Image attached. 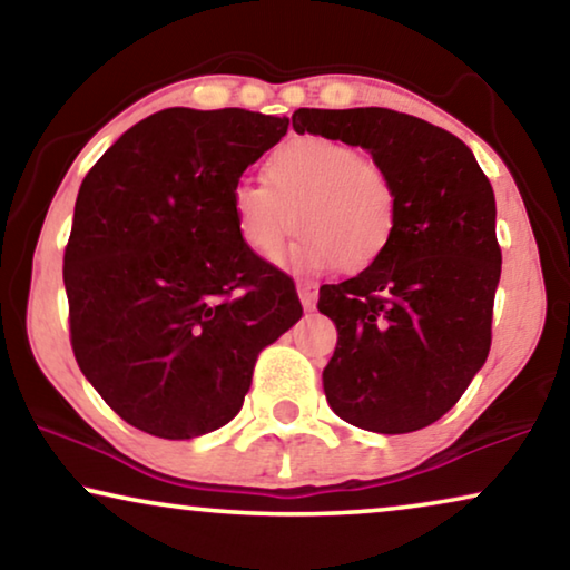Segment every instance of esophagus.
<instances>
[{"label":"esophagus","mask_w":570,"mask_h":570,"mask_svg":"<svg viewBox=\"0 0 570 570\" xmlns=\"http://www.w3.org/2000/svg\"><path fill=\"white\" fill-rule=\"evenodd\" d=\"M298 295H301V303L303 308L311 311L316 306V295H318V285L311 283V279H301L298 283Z\"/></svg>","instance_id":"obj_1"}]
</instances>
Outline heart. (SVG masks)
<instances>
[{
	"mask_svg": "<svg viewBox=\"0 0 570 570\" xmlns=\"http://www.w3.org/2000/svg\"><path fill=\"white\" fill-rule=\"evenodd\" d=\"M267 184L238 181L230 217L238 238L262 259L283 252L293 223L301 236L287 267L363 269L386 252L400 220V191L379 160L332 137H295L269 155ZM296 217L293 218L292 215Z\"/></svg>",
	"mask_w": 570,
	"mask_h": 570,
	"instance_id": "1",
	"label": "heart"
}]
</instances>
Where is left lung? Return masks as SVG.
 I'll list each match as a JSON object with an SVG mask.
<instances>
[{"mask_svg":"<svg viewBox=\"0 0 570 570\" xmlns=\"http://www.w3.org/2000/svg\"><path fill=\"white\" fill-rule=\"evenodd\" d=\"M293 129L361 145L400 191L386 252L318 291L340 334L326 402L363 431H420L454 407L490 353L501 279L493 186L462 139L392 108H298Z\"/></svg>","mask_w":570,"mask_h":570,"instance_id":"1","label":"left lung"}]
</instances>
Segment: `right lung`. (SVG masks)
<instances>
[{"label":"right lung","instance_id":"obj_1","mask_svg":"<svg viewBox=\"0 0 570 570\" xmlns=\"http://www.w3.org/2000/svg\"><path fill=\"white\" fill-rule=\"evenodd\" d=\"M291 119L166 108L88 170L65 248L77 365L121 420L197 439L238 415L256 357L303 316L238 238L230 189Z\"/></svg>","mask_w":570,"mask_h":570}]
</instances>
